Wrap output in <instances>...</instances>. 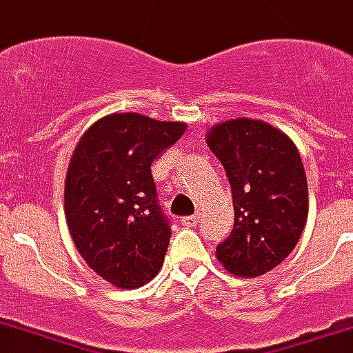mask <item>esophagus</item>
Masks as SVG:
<instances>
[{
	"label": "esophagus",
	"mask_w": 353,
	"mask_h": 353,
	"mask_svg": "<svg viewBox=\"0 0 353 353\" xmlns=\"http://www.w3.org/2000/svg\"><path fill=\"white\" fill-rule=\"evenodd\" d=\"M181 224H183V226H196V224H199V216H196V214H193V216H185V218H181Z\"/></svg>",
	"instance_id": "34e87169"
}]
</instances>
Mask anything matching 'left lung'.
<instances>
[{
	"label": "left lung",
	"mask_w": 353,
	"mask_h": 353,
	"mask_svg": "<svg viewBox=\"0 0 353 353\" xmlns=\"http://www.w3.org/2000/svg\"><path fill=\"white\" fill-rule=\"evenodd\" d=\"M207 145L226 170L236 214L216 259L236 276H263L294 251L307 222L301 157L286 133L247 117L210 127Z\"/></svg>",
	"instance_id": "obj_1"
}]
</instances>
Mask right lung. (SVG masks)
Listing matches in <instances>:
<instances>
[{"mask_svg": "<svg viewBox=\"0 0 353 353\" xmlns=\"http://www.w3.org/2000/svg\"><path fill=\"white\" fill-rule=\"evenodd\" d=\"M185 129L183 121L110 114L77 143L65 176L67 228L79 255L112 286H145L162 268L172 230L150 164Z\"/></svg>", "mask_w": 353, "mask_h": 353, "instance_id": "right-lung-1", "label": "right lung"}]
</instances>
